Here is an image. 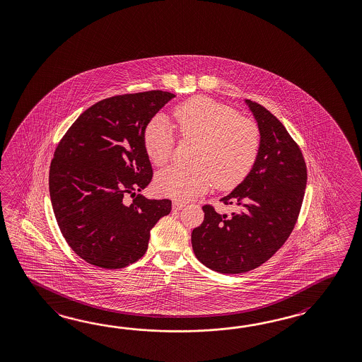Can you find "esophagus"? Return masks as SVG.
Returning <instances> with one entry per match:
<instances>
[{"label":"esophagus","mask_w":362,"mask_h":362,"mask_svg":"<svg viewBox=\"0 0 362 362\" xmlns=\"http://www.w3.org/2000/svg\"><path fill=\"white\" fill-rule=\"evenodd\" d=\"M185 207V203L180 202V201H175L173 202V211L182 210Z\"/></svg>","instance_id":"esophagus-1"}]
</instances>
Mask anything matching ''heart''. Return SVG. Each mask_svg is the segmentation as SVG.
<instances>
[{
  "label": "heart",
  "mask_w": 362,
  "mask_h": 362,
  "mask_svg": "<svg viewBox=\"0 0 362 362\" xmlns=\"http://www.w3.org/2000/svg\"><path fill=\"white\" fill-rule=\"evenodd\" d=\"M173 116L178 134L198 144L193 167H170L156 177L160 193L187 201L211 185L228 190L238 185L252 170L261 148V132L252 118L209 98H193L178 105ZM147 156L156 167L168 163L175 138L167 118L158 115L144 129Z\"/></svg>",
  "instance_id": "1"
}]
</instances>
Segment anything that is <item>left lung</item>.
Returning <instances> with one entry per match:
<instances>
[{"instance_id":"1","label":"left lung","mask_w":362,"mask_h":362,"mask_svg":"<svg viewBox=\"0 0 362 362\" xmlns=\"http://www.w3.org/2000/svg\"><path fill=\"white\" fill-rule=\"evenodd\" d=\"M261 132V148L249 175L220 202L238 211L218 214L203 206L204 220L194 228L198 261L220 274L259 267L292 233L306 189L303 152L284 125L258 103L245 100Z\"/></svg>"}]
</instances>
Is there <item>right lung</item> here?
<instances>
[{"mask_svg": "<svg viewBox=\"0 0 362 362\" xmlns=\"http://www.w3.org/2000/svg\"><path fill=\"white\" fill-rule=\"evenodd\" d=\"M176 95L127 93L84 110L61 139L49 169L52 207L61 233L82 259L122 269L142 258L150 230L172 210L169 199L134 197L151 182L147 124Z\"/></svg>", "mask_w": 362, "mask_h": 362, "instance_id": "obj_1", "label": "right lung"}]
</instances>
